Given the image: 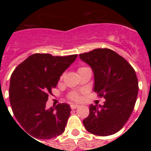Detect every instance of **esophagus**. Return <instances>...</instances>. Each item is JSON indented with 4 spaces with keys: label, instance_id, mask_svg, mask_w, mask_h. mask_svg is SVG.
Here are the masks:
<instances>
[{
    "label": "esophagus",
    "instance_id": "34e87169",
    "mask_svg": "<svg viewBox=\"0 0 151 151\" xmlns=\"http://www.w3.org/2000/svg\"><path fill=\"white\" fill-rule=\"evenodd\" d=\"M78 107H79V106L77 105V104H71L70 105V108L72 110H73V109H77V108Z\"/></svg>",
    "mask_w": 151,
    "mask_h": 151
}]
</instances>
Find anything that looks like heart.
<instances>
[{"mask_svg": "<svg viewBox=\"0 0 151 151\" xmlns=\"http://www.w3.org/2000/svg\"><path fill=\"white\" fill-rule=\"evenodd\" d=\"M82 68H85V67H80V68L78 69V70H80V69H82ZM64 78V74H62L61 77H60V80H63ZM68 98L70 100H73V101H78L79 99H80V96H79V94L78 93H77V92H72V93H70V94L69 95Z\"/></svg>", "mask_w": 151, "mask_h": 151, "instance_id": "obj_1", "label": "heart"}]
</instances>
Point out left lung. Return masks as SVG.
<instances>
[{"instance_id":"left-lung-1","label":"left lung","mask_w":151,"mask_h":151,"mask_svg":"<svg viewBox=\"0 0 151 151\" xmlns=\"http://www.w3.org/2000/svg\"><path fill=\"white\" fill-rule=\"evenodd\" d=\"M94 73V92L106 99L91 105L83 124L90 133L106 136L123 128L131 116L138 95V79L126 59L109 48H96L79 55Z\"/></svg>"}]
</instances>
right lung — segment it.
Masks as SVG:
<instances>
[{
  "mask_svg": "<svg viewBox=\"0 0 151 151\" xmlns=\"http://www.w3.org/2000/svg\"><path fill=\"white\" fill-rule=\"evenodd\" d=\"M77 56L37 53L29 55L13 71L9 86L12 112L25 132L32 138H55L65 130L70 114V106L59 103L47 110L46 102L60 76Z\"/></svg>",
  "mask_w": 151,
  "mask_h": 151,
  "instance_id": "add662e5",
  "label": "right lung"
}]
</instances>
